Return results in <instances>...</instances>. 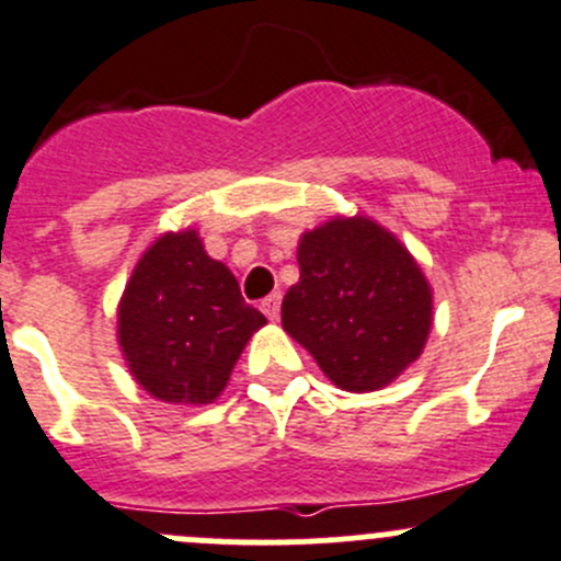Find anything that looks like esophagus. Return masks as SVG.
<instances>
[{
	"mask_svg": "<svg viewBox=\"0 0 561 561\" xmlns=\"http://www.w3.org/2000/svg\"><path fill=\"white\" fill-rule=\"evenodd\" d=\"M279 307H282L279 293H274V296H268L263 304H260V309H263L268 320H279Z\"/></svg>",
	"mask_w": 561,
	"mask_h": 561,
	"instance_id": "esophagus-1",
	"label": "esophagus"
}]
</instances>
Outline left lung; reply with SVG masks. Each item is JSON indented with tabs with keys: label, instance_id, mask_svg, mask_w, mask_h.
I'll return each mask as SVG.
<instances>
[{
	"label": "left lung",
	"instance_id": "left-lung-1",
	"mask_svg": "<svg viewBox=\"0 0 561 561\" xmlns=\"http://www.w3.org/2000/svg\"><path fill=\"white\" fill-rule=\"evenodd\" d=\"M298 282L282 329L345 391H378L425 351L433 287L394 232L369 216H334L298 241Z\"/></svg>",
	"mask_w": 561,
	"mask_h": 561
}]
</instances>
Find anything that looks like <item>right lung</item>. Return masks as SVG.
I'll return each mask as SVG.
<instances>
[{
    "mask_svg": "<svg viewBox=\"0 0 561 561\" xmlns=\"http://www.w3.org/2000/svg\"><path fill=\"white\" fill-rule=\"evenodd\" d=\"M265 323L192 227L164 232L145 249L117 304L128 373L150 397L172 405L214 402Z\"/></svg>",
    "mask_w": 561,
    "mask_h": 561,
    "instance_id": "1",
    "label": "right lung"
}]
</instances>
